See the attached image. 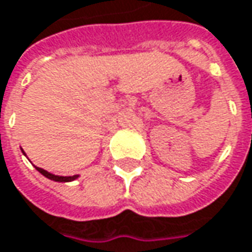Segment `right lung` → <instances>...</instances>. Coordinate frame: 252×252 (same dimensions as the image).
Here are the masks:
<instances>
[{
    "mask_svg": "<svg viewBox=\"0 0 252 252\" xmlns=\"http://www.w3.org/2000/svg\"><path fill=\"white\" fill-rule=\"evenodd\" d=\"M36 170L39 171L40 174H43L46 178H49V180H53V181H72V180H75L78 175H72V177H59V175H55V174H50V173H47L46 170H43V168H39V167H36Z\"/></svg>",
    "mask_w": 252,
    "mask_h": 252,
    "instance_id": "right-lung-1",
    "label": "right lung"
}]
</instances>
